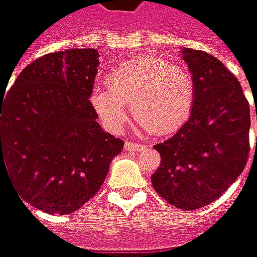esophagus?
Segmentation results:
<instances>
[{"label": "esophagus", "mask_w": 257, "mask_h": 257, "mask_svg": "<svg viewBox=\"0 0 257 257\" xmlns=\"http://www.w3.org/2000/svg\"><path fill=\"white\" fill-rule=\"evenodd\" d=\"M124 148H125V151H128V152H139V151H143V149H145L143 145H139V143H135V142H125Z\"/></svg>", "instance_id": "34e87169"}]
</instances>
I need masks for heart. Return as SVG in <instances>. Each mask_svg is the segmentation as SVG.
Wrapping results in <instances>:
<instances>
[{"label": "heart", "instance_id": "1", "mask_svg": "<svg viewBox=\"0 0 257 257\" xmlns=\"http://www.w3.org/2000/svg\"><path fill=\"white\" fill-rule=\"evenodd\" d=\"M106 87L90 92V103L109 132H119L127 119V105L149 133L168 136L190 118L196 87L183 64L155 55H139L114 67Z\"/></svg>", "mask_w": 257, "mask_h": 257}]
</instances>
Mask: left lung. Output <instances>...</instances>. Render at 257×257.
<instances>
[{
  "instance_id": "1",
  "label": "left lung",
  "mask_w": 257,
  "mask_h": 257,
  "mask_svg": "<svg viewBox=\"0 0 257 257\" xmlns=\"http://www.w3.org/2000/svg\"><path fill=\"white\" fill-rule=\"evenodd\" d=\"M181 52L194 80V106L173 138L154 146L161 164L152 186L170 205L193 211L215 202L244 170L250 106L237 77L218 58L190 48Z\"/></svg>"
}]
</instances>
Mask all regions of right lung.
<instances>
[{"instance_id": "1", "label": "right lung", "mask_w": 257, "mask_h": 257, "mask_svg": "<svg viewBox=\"0 0 257 257\" xmlns=\"http://www.w3.org/2000/svg\"><path fill=\"white\" fill-rule=\"evenodd\" d=\"M98 58L92 48L46 54L0 95V173L6 168L22 199L39 211H77L122 151L89 101Z\"/></svg>"}]
</instances>
